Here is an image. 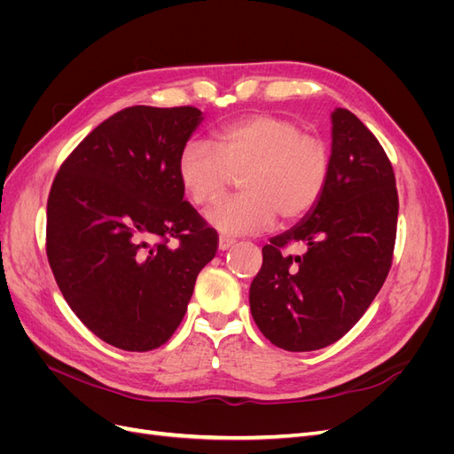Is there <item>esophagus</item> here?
<instances>
[{"label": "esophagus", "mask_w": 454, "mask_h": 454, "mask_svg": "<svg viewBox=\"0 0 454 454\" xmlns=\"http://www.w3.org/2000/svg\"><path fill=\"white\" fill-rule=\"evenodd\" d=\"M235 244V240L232 239H229V237H219V242H217V248L222 250V252H225V250H229L231 246Z\"/></svg>", "instance_id": "1"}]
</instances>
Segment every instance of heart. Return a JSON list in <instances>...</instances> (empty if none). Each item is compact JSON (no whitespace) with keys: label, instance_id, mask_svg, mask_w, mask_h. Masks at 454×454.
Segmentation results:
<instances>
[{"label":"heart","instance_id":"heart-1","mask_svg":"<svg viewBox=\"0 0 454 454\" xmlns=\"http://www.w3.org/2000/svg\"><path fill=\"white\" fill-rule=\"evenodd\" d=\"M185 195L199 206L223 193L239 176L242 195L217 202L206 222L229 237L267 231L277 214L284 222L305 215L318 202L329 174L327 145L295 122L254 115L217 129L212 145L189 140L176 162Z\"/></svg>","mask_w":454,"mask_h":454}]
</instances>
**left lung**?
I'll return each instance as SVG.
<instances>
[{
    "mask_svg": "<svg viewBox=\"0 0 454 454\" xmlns=\"http://www.w3.org/2000/svg\"><path fill=\"white\" fill-rule=\"evenodd\" d=\"M397 191L382 145L348 109L332 114V155L322 195L299 223L270 239L250 286L254 322L290 352L339 340L373 303L388 277ZM303 241V256H282Z\"/></svg>",
    "mask_w": 454,
    "mask_h": 454,
    "instance_id": "1",
    "label": "left lung"
}]
</instances>
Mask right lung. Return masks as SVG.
<instances>
[{"instance_id": "obj_1", "label": "right lung", "mask_w": 454, "mask_h": 454, "mask_svg": "<svg viewBox=\"0 0 454 454\" xmlns=\"http://www.w3.org/2000/svg\"><path fill=\"white\" fill-rule=\"evenodd\" d=\"M202 119L189 106L122 109L75 147L52 182L54 280L77 318L121 350L164 345L215 255V232L184 200L176 170Z\"/></svg>"}]
</instances>
